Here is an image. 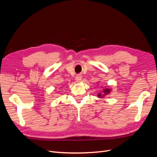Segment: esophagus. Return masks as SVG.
Instances as JSON below:
<instances>
[{"mask_svg":"<svg viewBox=\"0 0 157 157\" xmlns=\"http://www.w3.org/2000/svg\"><path fill=\"white\" fill-rule=\"evenodd\" d=\"M75 80H76V82H80L82 80V76L80 75H78L77 77H76Z\"/></svg>","mask_w":157,"mask_h":157,"instance_id":"esophagus-1","label":"esophagus"}]
</instances>
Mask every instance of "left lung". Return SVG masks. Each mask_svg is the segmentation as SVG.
I'll return each instance as SVG.
<instances>
[{"mask_svg": "<svg viewBox=\"0 0 157 157\" xmlns=\"http://www.w3.org/2000/svg\"><path fill=\"white\" fill-rule=\"evenodd\" d=\"M111 91V89L106 88H105V89H103V94H102L101 93H99V94H98V97L99 98H104V97H105V96H106V95H108L109 93H110Z\"/></svg>", "mask_w": 157, "mask_h": 157, "instance_id": "8db88e82", "label": "left lung"}]
</instances>
